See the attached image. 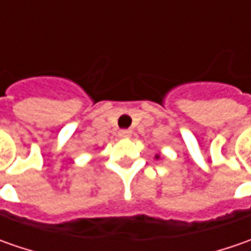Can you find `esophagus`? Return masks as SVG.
Here are the masks:
<instances>
[{
    "mask_svg": "<svg viewBox=\"0 0 251 251\" xmlns=\"http://www.w3.org/2000/svg\"><path fill=\"white\" fill-rule=\"evenodd\" d=\"M119 137H120V138H128V137H131V131L130 130L119 131Z\"/></svg>",
    "mask_w": 251,
    "mask_h": 251,
    "instance_id": "esophagus-1",
    "label": "esophagus"
}]
</instances>
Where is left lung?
<instances>
[{"instance_id":"left-lung-1","label":"left lung","mask_w":251,"mask_h":251,"mask_svg":"<svg viewBox=\"0 0 251 251\" xmlns=\"http://www.w3.org/2000/svg\"><path fill=\"white\" fill-rule=\"evenodd\" d=\"M158 158H159V156H158V155H156V159H158Z\"/></svg>"}]
</instances>
